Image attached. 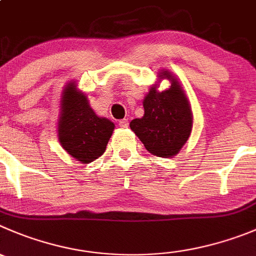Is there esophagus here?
<instances>
[{"label": "esophagus", "instance_id": "obj_1", "mask_svg": "<svg viewBox=\"0 0 256 256\" xmlns=\"http://www.w3.org/2000/svg\"><path fill=\"white\" fill-rule=\"evenodd\" d=\"M119 126L122 128H126L128 126V119H122V120H119Z\"/></svg>", "mask_w": 256, "mask_h": 256}]
</instances>
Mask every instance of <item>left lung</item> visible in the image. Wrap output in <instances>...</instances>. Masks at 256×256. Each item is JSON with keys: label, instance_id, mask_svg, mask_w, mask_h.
I'll list each match as a JSON object with an SVG mask.
<instances>
[{"label": "left lung", "instance_id": "left-lung-1", "mask_svg": "<svg viewBox=\"0 0 256 256\" xmlns=\"http://www.w3.org/2000/svg\"><path fill=\"white\" fill-rule=\"evenodd\" d=\"M171 88L157 92L154 86L143 100L144 116L130 122V130L142 140L146 150L158 157H174L191 134L192 114L188 102L178 82L167 72Z\"/></svg>", "mask_w": 256, "mask_h": 256}]
</instances>
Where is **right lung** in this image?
Segmentation results:
<instances>
[{"instance_id": "1", "label": "right lung", "mask_w": 256, "mask_h": 256, "mask_svg": "<svg viewBox=\"0 0 256 256\" xmlns=\"http://www.w3.org/2000/svg\"><path fill=\"white\" fill-rule=\"evenodd\" d=\"M114 130V123L99 118L88 104L86 96L78 92L75 84L64 90L59 140L62 148L75 160L90 163L106 152Z\"/></svg>"}]
</instances>
